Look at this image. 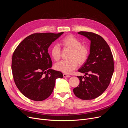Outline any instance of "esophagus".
I'll use <instances>...</instances> for the list:
<instances>
[{"label": "esophagus", "mask_w": 128, "mask_h": 128, "mask_svg": "<svg viewBox=\"0 0 128 128\" xmlns=\"http://www.w3.org/2000/svg\"><path fill=\"white\" fill-rule=\"evenodd\" d=\"M63 76H64V77H70V75L67 74H64Z\"/></svg>", "instance_id": "esophagus-1"}]
</instances>
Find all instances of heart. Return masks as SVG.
Instances as JSON below:
<instances>
[{
	"label": "heart",
	"mask_w": 128,
	"mask_h": 128,
	"mask_svg": "<svg viewBox=\"0 0 128 128\" xmlns=\"http://www.w3.org/2000/svg\"><path fill=\"white\" fill-rule=\"evenodd\" d=\"M61 45L66 49L71 50L69 58L70 60H62L55 64L56 70L64 74H70L78 66L87 61L90 55V48L87 45L82 44L78 38L72 34H69L61 40ZM50 54L55 61H58L61 58V50L60 46L54 44L52 46L50 51Z\"/></svg>",
	"instance_id": "b5f03b06"
}]
</instances>
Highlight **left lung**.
<instances>
[{
	"instance_id": "1",
	"label": "left lung",
	"mask_w": 128,
	"mask_h": 128,
	"mask_svg": "<svg viewBox=\"0 0 128 128\" xmlns=\"http://www.w3.org/2000/svg\"><path fill=\"white\" fill-rule=\"evenodd\" d=\"M78 34L88 38L91 44L88 59L78 69L85 75L77 76L80 84L73 92L80 99L91 100L102 94L109 86L114 70L113 56L109 45L102 37L91 32Z\"/></svg>"
}]
</instances>
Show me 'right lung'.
<instances>
[{
	"label": "right lung",
	"instance_id": "obj_1",
	"mask_svg": "<svg viewBox=\"0 0 128 128\" xmlns=\"http://www.w3.org/2000/svg\"><path fill=\"white\" fill-rule=\"evenodd\" d=\"M64 32L35 33L23 40L12 56V70L14 82L26 98L42 101L51 94L56 80L62 78L60 72L51 69L48 48Z\"/></svg>",
	"mask_w": 128,
	"mask_h": 128
}]
</instances>
